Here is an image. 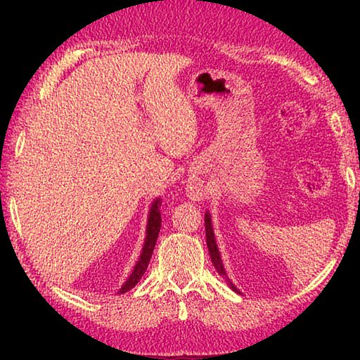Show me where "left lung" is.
Listing matches in <instances>:
<instances>
[{
  "mask_svg": "<svg viewBox=\"0 0 360 360\" xmlns=\"http://www.w3.org/2000/svg\"><path fill=\"white\" fill-rule=\"evenodd\" d=\"M160 206H162V200L155 198L154 203H152V206H150V211H149V221H148V230H146V241H144L143 252H141V255H139V260L136 262L135 268H133L130 278L127 279L124 288H122L120 294H124V292L130 290L131 288H135L139 279H141V276L144 275V271L148 270L149 260L152 257V252H154V248L157 243L158 231H160V227H162Z\"/></svg>",
  "mask_w": 360,
  "mask_h": 360,
  "instance_id": "1",
  "label": "left lung"
}]
</instances>
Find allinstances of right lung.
Instances as JSON below:
<instances>
[{"label":"right lung","instance_id":"obj_1","mask_svg":"<svg viewBox=\"0 0 360 360\" xmlns=\"http://www.w3.org/2000/svg\"><path fill=\"white\" fill-rule=\"evenodd\" d=\"M205 230H206V245H208V251H210L211 262H212V264H214L216 270H217L219 273H221V275H225V270H224L221 255H219V249H217L216 240H214V233H212L210 212H206V214H205ZM231 289L236 290L235 285H231Z\"/></svg>","mask_w":360,"mask_h":360}]
</instances>
